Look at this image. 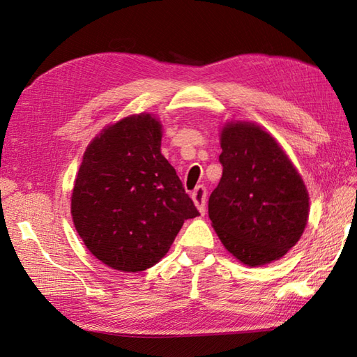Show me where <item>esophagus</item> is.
Returning <instances> with one entry per match:
<instances>
[{"label": "esophagus", "instance_id": "esophagus-1", "mask_svg": "<svg viewBox=\"0 0 357 357\" xmlns=\"http://www.w3.org/2000/svg\"><path fill=\"white\" fill-rule=\"evenodd\" d=\"M206 198H207V188L204 185L196 187L192 193V199L195 202V206L198 207L201 215L206 213Z\"/></svg>", "mask_w": 357, "mask_h": 357}]
</instances>
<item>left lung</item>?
Returning <instances> with one entry per match:
<instances>
[{"instance_id": "obj_1", "label": "left lung", "mask_w": 357, "mask_h": 357, "mask_svg": "<svg viewBox=\"0 0 357 357\" xmlns=\"http://www.w3.org/2000/svg\"><path fill=\"white\" fill-rule=\"evenodd\" d=\"M221 149L222 178L208 199L215 231L248 267L278 261L305 230L304 181L276 139L253 123L227 124Z\"/></svg>"}]
</instances>
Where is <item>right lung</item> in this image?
Here are the masks:
<instances>
[{
    "label": "right lung",
    "mask_w": 357,
    "mask_h": 357,
    "mask_svg": "<svg viewBox=\"0 0 357 357\" xmlns=\"http://www.w3.org/2000/svg\"><path fill=\"white\" fill-rule=\"evenodd\" d=\"M162 126L127 116L89 144L75 179L72 218L96 259L121 271L153 267L185 219L199 215L161 153Z\"/></svg>",
    "instance_id": "obj_1"
}]
</instances>
